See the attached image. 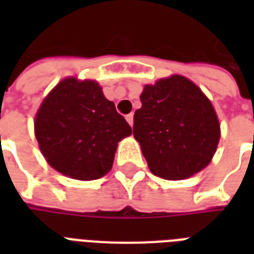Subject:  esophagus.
I'll use <instances>...</instances> for the list:
<instances>
[{
	"mask_svg": "<svg viewBox=\"0 0 254 254\" xmlns=\"http://www.w3.org/2000/svg\"><path fill=\"white\" fill-rule=\"evenodd\" d=\"M125 119H127V121L129 123V125H130V127H133V113H129V115H127V117H125Z\"/></svg>",
	"mask_w": 254,
	"mask_h": 254,
	"instance_id": "esophagus-1",
	"label": "esophagus"
}]
</instances>
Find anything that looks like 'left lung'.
I'll list each match as a JSON object with an SVG mask.
<instances>
[{
    "label": "left lung",
    "mask_w": 254,
    "mask_h": 254,
    "mask_svg": "<svg viewBox=\"0 0 254 254\" xmlns=\"http://www.w3.org/2000/svg\"><path fill=\"white\" fill-rule=\"evenodd\" d=\"M133 134L147 166L163 179H186L204 169L220 139L208 97L187 77L173 75L145 85Z\"/></svg>",
    "instance_id": "obj_1"
}]
</instances>
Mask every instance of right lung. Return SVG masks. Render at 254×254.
<instances>
[{"mask_svg":"<svg viewBox=\"0 0 254 254\" xmlns=\"http://www.w3.org/2000/svg\"><path fill=\"white\" fill-rule=\"evenodd\" d=\"M42 154L65 177L93 181L109 173L117 143L131 127L95 80L65 77L46 96L34 121Z\"/></svg>","mask_w":254,"mask_h":254,"instance_id":"add662e5","label":"right lung"}]
</instances>
